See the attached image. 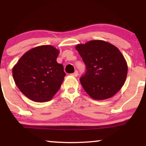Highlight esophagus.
Listing matches in <instances>:
<instances>
[{
    "instance_id": "obj_1",
    "label": "esophagus",
    "mask_w": 146,
    "mask_h": 146,
    "mask_svg": "<svg viewBox=\"0 0 146 146\" xmlns=\"http://www.w3.org/2000/svg\"><path fill=\"white\" fill-rule=\"evenodd\" d=\"M71 75H73V76H74V77H78V72L77 71H75L74 72V73H72Z\"/></svg>"
}]
</instances>
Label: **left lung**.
<instances>
[{
  "instance_id": "8db88e82",
  "label": "left lung",
  "mask_w": 146,
  "mask_h": 146,
  "mask_svg": "<svg viewBox=\"0 0 146 146\" xmlns=\"http://www.w3.org/2000/svg\"><path fill=\"white\" fill-rule=\"evenodd\" d=\"M86 65L80 79L91 98L104 100L115 95L124 84L128 65L121 51L104 40H90L75 46Z\"/></svg>"
}]
</instances>
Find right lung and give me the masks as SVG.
Returning <instances> with one entry per match:
<instances>
[{"label": "right lung", "mask_w": 146, "mask_h": 146, "mask_svg": "<svg viewBox=\"0 0 146 146\" xmlns=\"http://www.w3.org/2000/svg\"><path fill=\"white\" fill-rule=\"evenodd\" d=\"M60 51L51 45L34 47L25 53L12 70L15 84L27 98L36 102L50 101L66 75L56 60Z\"/></svg>", "instance_id": "right-lung-1"}]
</instances>
